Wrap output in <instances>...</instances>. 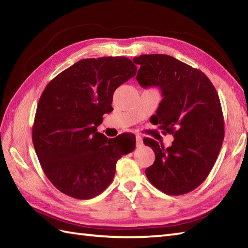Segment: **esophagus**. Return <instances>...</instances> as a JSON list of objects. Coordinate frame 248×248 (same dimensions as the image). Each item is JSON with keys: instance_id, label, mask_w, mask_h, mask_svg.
<instances>
[{"instance_id": "34e87169", "label": "esophagus", "mask_w": 248, "mask_h": 248, "mask_svg": "<svg viewBox=\"0 0 248 248\" xmlns=\"http://www.w3.org/2000/svg\"><path fill=\"white\" fill-rule=\"evenodd\" d=\"M136 144H137V147H141V145L143 144L142 137L140 135H136Z\"/></svg>"}]
</instances>
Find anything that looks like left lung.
Masks as SVG:
<instances>
[{
	"label": "left lung",
	"mask_w": 248,
	"mask_h": 248,
	"mask_svg": "<svg viewBox=\"0 0 248 248\" xmlns=\"http://www.w3.org/2000/svg\"><path fill=\"white\" fill-rule=\"evenodd\" d=\"M136 79L142 88L158 87L162 100L152 123L174 136L169 148L154 139L155 161L145 170L149 181L168 195L192 192L206 179L224 139V119L218 93L207 76L173 56L143 54Z\"/></svg>",
	"instance_id": "left-lung-1"
}]
</instances>
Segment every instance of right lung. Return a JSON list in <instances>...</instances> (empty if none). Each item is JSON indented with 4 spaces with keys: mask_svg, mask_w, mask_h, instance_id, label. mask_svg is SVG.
I'll use <instances>...</instances> for the list:
<instances>
[{
    "mask_svg": "<svg viewBox=\"0 0 248 248\" xmlns=\"http://www.w3.org/2000/svg\"><path fill=\"white\" fill-rule=\"evenodd\" d=\"M136 71L124 56L81 60L55 76L42 93L32 141L44 173L62 193L81 200L103 193L117 160L134 151V137L108 139L97 126L113 110L114 92Z\"/></svg>",
    "mask_w": 248,
    "mask_h": 248,
    "instance_id": "right-lung-1",
    "label": "right lung"
}]
</instances>
